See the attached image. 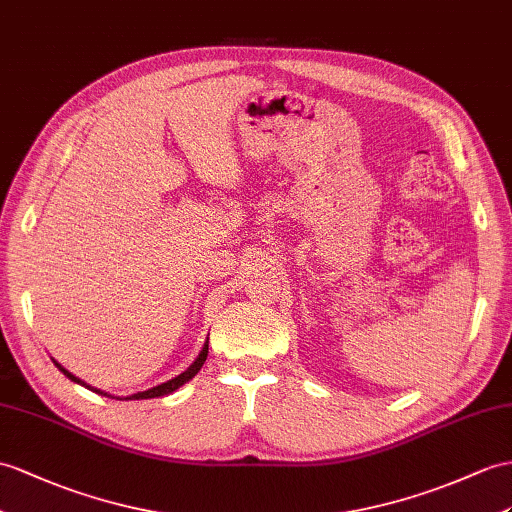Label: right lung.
Instances as JSON below:
<instances>
[{
    "instance_id": "add662e5",
    "label": "right lung",
    "mask_w": 512,
    "mask_h": 512,
    "mask_svg": "<svg viewBox=\"0 0 512 512\" xmlns=\"http://www.w3.org/2000/svg\"><path fill=\"white\" fill-rule=\"evenodd\" d=\"M206 356H208V339H206V343H204V347H202V352H199V356L193 360V365H191L189 369H184V371L180 373V376L171 378V380H167V382H162V384H158V386H152V389H147V391L132 393V395H128V397H117V400H152V397H162V395H169V393H173V391H178L182 384H186V382L193 380V378L197 376V371L202 369V365L206 363ZM52 360H54V358H52ZM54 365H56L62 373H65V376H67L71 382L82 384V386H86V389L93 391V393L106 395V397H112V400H115V395H110V393H106V391H102V389H95V386L86 384L84 380H80V378L73 376V373H71V371H67V369L62 367L60 363H56V360H54Z\"/></svg>"
}]
</instances>
